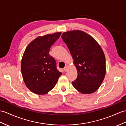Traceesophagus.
Instances as JSON below:
<instances>
[{
	"mask_svg": "<svg viewBox=\"0 0 126 126\" xmlns=\"http://www.w3.org/2000/svg\"><path fill=\"white\" fill-rule=\"evenodd\" d=\"M68 66H65V67H64L63 68V70L65 71V72H66L67 70H68Z\"/></svg>",
	"mask_w": 126,
	"mask_h": 126,
	"instance_id": "esophagus-1",
	"label": "esophagus"
}]
</instances>
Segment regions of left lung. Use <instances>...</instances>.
Listing matches in <instances>:
<instances>
[{
  "mask_svg": "<svg viewBox=\"0 0 126 126\" xmlns=\"http://www.w3.org/2000/svg\"><path fill=\"white\" fill-rule=\"evenodd\" d=\"M78 71V77L72 84L83 94L97 91L106 74V61L100 46L93 37L81 30H72L63 33Z\"/></svg>",
  "mask_w": 126,
  "mask_h": 126,
  "instance_id": "left-lung-1",
  "label": "left lung"
}]
</instances>
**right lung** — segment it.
Instances as JSON below:
<instances>
[{"label": "right lung", "instance_id": "1", "mask_svg": "<svg viewBox=\"0 0 126 126\" xmlns=\"http://www.w3.org/2000/svg\"><path fill=\"white\" fill-rule=\"evenodd\" d=\"M61 33L39 36L30 42L24 51L21 60V72L24 83L33 93H48L62 74L57 69L56 60L49 54L51 46Z\"/></svg>", "mask_w": 126, "mask_h": 126}]
</instances>
